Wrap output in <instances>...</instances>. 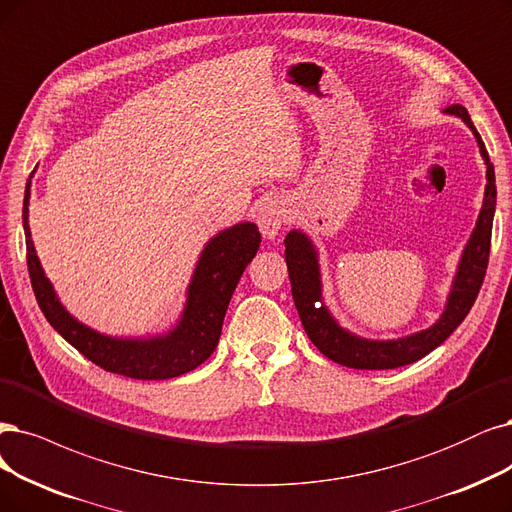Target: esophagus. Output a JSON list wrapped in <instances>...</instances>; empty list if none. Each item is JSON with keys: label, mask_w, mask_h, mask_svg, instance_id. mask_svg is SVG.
<instances>
[{"label": "esophagus", "mask_w": 512, "mask_h": 512, "mask_svg": "<svg viewBox=\"0 0 512 512\" xmlns=\"http://www.w3.org/2000/svg\"><path fill=\"white\" fill-rule=\"evenodd\" d=\"M287 221H289V208L278 198L266 200L257 208L259 230L266 238H276L278 232L282 230V225H285Z\"/></svg>", "instance_id": "1"}]
</instances>
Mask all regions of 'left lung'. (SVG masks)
Here are the masks:
<instances>
[{"mask_svg":"<svg viewBox=\"0 0 512 512\" xmlns=\"http://www.w3.org/2000/svg\"><path fill=\"white\" fill-rule=\"evenodd\" d=\"M445 113L462 118L464 124L472 130V135H475L487 166V185L477 225L464 246L456 278H453L451 291L447 295L445 310L432 327L399 339H365L346 331L323 304V282H320L316 246L299 230H291L285 238V259L289 268L291 293L301 325H304L312 344L339 365L350 369H396L420 361L422 356L439 348L458 329L479 295L489 261L491 225H494L496 213L494 164L489 162L485 143L481 141L475 124L470 122L466 107L451 105L445 109Z\"/></svg>","mask_w":512,"mask_h":512,"instance_id":"left-lung-1","label":"left lung"}]
</instances>
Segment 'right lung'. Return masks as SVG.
Segmentation results:
<instances>
[{"label": "right lung", "mask_w": 512, "mask_h": 512, "mask_svg": "<svg viewBox=\"0 0 512 512\" xmlns=\"http://www.w3.org/2000/svg\"><path fill=\"white\" fill-rule=\"evenodd\" d=\"M31 179L25 187L23 227L27 238V268L37 304L48 323L88 361L132 380H170L202 365L219 344L225 310L238 280L257 255L261 234L255 223H236L206 242L187 287L179 323L156 337H111L73 318L54 293L35 255L29 230Z\"/></svg>", "instance_id": "obj_1"}]
</instances>
